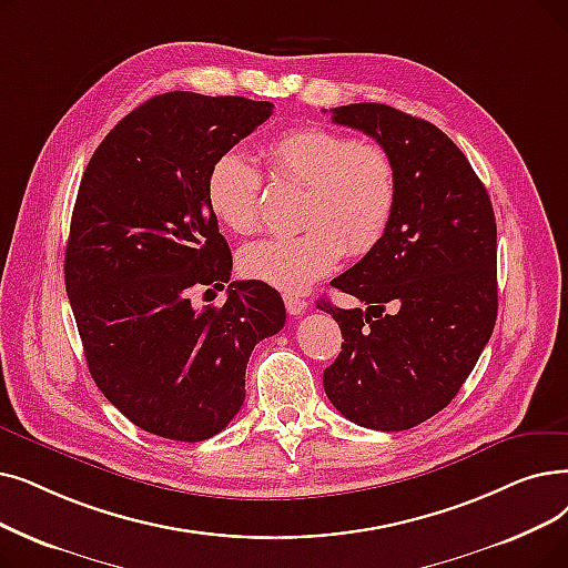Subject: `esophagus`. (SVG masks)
I'll use <instances>...</instances> for the list:
<instances>
[{
    "label": "esophagus",
    "mask_w": 568,
    "mask_h": 568,
    "mask_svg": "<svg viewBox=\"0 0 568 568\" xmlns=\"http://www.w3.org/2000/svg\"><path fill=\"white\" fill-rule=\"evenodd\" d=\"M283 300H285V308H287L290 315H302V313H306V308H308V302L302 300V297H297V294H285Z\"/></svg>",
    "instance_id": "obj_1"
}]
</instances>
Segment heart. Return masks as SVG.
Returning <instances> with one entry per match:
<instances>
[{
  "mask_svg": "<svg viewBox=\"0 0 568 568\" xmlns=\"http://www.w3.org/2000/svg\"><path fill=\"white\" fill-rule=\"evenodd\" d=\"M271 176L304 187L294 236L255 241L239 253L243 276L300 292L362 257L383 241L397 206V166L383 145L325 128L287 130L264 148ZM262 174L243 155H220L206 176V200L234 234L262 227Z\"/></svg>",
  "mask_w": 568,
  "mask_h": 568,
  "instance_id": "b5f03b06",
  "label": "heart"
}]
</instances>
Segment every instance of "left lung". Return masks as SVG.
<instances>
[{
    "label": "left lung",
    "mask_w": 568,
    "mask_h": 568,
    "mask_svg": "<svg viewBox=\"0 0 568 568\" xmlns=\"http://www.w3.org/2000/svg\"><path fill=\"white\" fill-rule=\"evenodd\" d=\"M397 166V206L372 253L332 285L362 304L317 302L341 327L325 392L351 423L402 432L446 408L497 323V220L459 148L432 122L385 104L332 109Z\"/></svg>",
    "instance_id": "left-lung-1"
}]
</instances>
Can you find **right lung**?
<instances>
[{"label": "right lung", "mask_w": 568, "mask_h": 568, "mask_svg": "<svg viewBox=\"0 0 568 568\" xmlns=\"http://www.w3.org/2000/svg\"><path fill=\"white\" fill-rule=\"evenodd\" d=\"M274 113L245 97L164 92L122 118L90 158L71 213L64 285L90 374L136 427L196 443L245 399L255 345L285 325L281 294L227 285L232 253L206 200L211 164Z\"/></svg>", "instance_id": "1"}]
</instances>
